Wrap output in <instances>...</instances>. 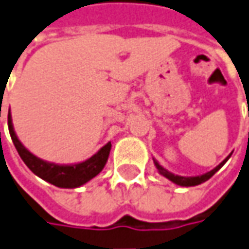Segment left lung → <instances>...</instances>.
<instances>
[{
  "label": "left lung",
  "instance_id": "obj_1",
  "mask_svg": "<svg viewBox=\"0 0 249 249\" xmlns=\"http://www.w3.org/2000/svg\"><path fill=\"white\" fill-rule=\"evenodd\" d=\"M230 158V155L226 158V159L222 161L221 164H218L216 167L214 168V170H211V171H208V173H206V174L203 175H197V177H181V175H175L173 174V173H170L168 170H166V168L163 167V166H160L159 163H158V160L153 159V163H155V166H156V168H158V171H159V174H161L163 177H166L167 179H170L171 182L177 183V185H179V186H196V185H200V183L206 182V181H208L213 175L219 170V168L228 161V159Z\"/></svg>",
  "mask_w": 249,
  "mask_h": 249
}]
</instances>
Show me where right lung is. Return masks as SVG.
Returning a JSON list of instances; mask_svg holds the SVG:
<instances>
[{
    "label": "right lung",
    "mask_w": 249,
    "mask_h": 249,
    "mask_svg": "<svg viewBox=\"0 0 249 249\" xmlns=\"http://www.w3.org/2000/svg\"><path fill=\"white\" fill-rule=\"evenodd\" d=\"M8 127H9V134H11L12 141L15 144V148L18 149L20 158L26 163V166L35 175L42 178L43 181L52 183L57 188L72 189V188H78V186H82L86 182H89L91 178L100 174L101 170L104 168L108 156H109L111 146H112L111 142L105 144L97 153H94L91 158L82 161V163L56 164V163H51V161L36 158L20 142L15 130H13L11 111L8 112Z\"/></svg>",
    "instance_id": "1"
}]
</instances>
